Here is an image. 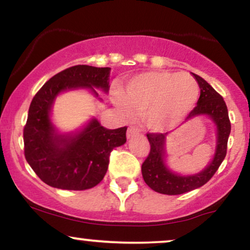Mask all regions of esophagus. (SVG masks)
Returning <instances> with one entry per match:
<instances>
[{
	"label": "esophagus",
	"mask_w": 250,
	"mask_h": 250,
	"mask_svg": "<svg viewBox=\"0 0 250 250\" xmlns=\"http://www.w3.org/2000/svg\"><path fill=\"white\" fill-rule=\"evenodd\" d=\"M138 133H139V130H138L136 126H130V127L127 128V132H126V134H127V138L133 137L134 134H138Z\"/></svg>",
	"instance_id": "34e87169"
}]
</instances>
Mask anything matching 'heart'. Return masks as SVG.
I'll return each instance as SVG.
<instances>
[{"label":"heart","mask_w":250,"mask_h":250,"mask_svg":"<svg viewBox=\"0 0 250 250\" xmlns=\"http://www.w3.org/2000/svg\"><path fill=\"white\" fill-rule=\"evenodd\" d=\"M200 93L198 82L188 72L148 71L134 76L125 85L123 98L114 95L125 116L143 114L145 125L163 131L184 118L194 107Z\"/></svg>","instance_id":"1"}]
</instances>
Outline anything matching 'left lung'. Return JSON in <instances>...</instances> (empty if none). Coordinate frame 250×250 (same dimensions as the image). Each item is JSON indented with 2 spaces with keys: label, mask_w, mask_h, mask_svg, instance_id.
<instances>
[{
  "label": "left lung",
  "mask_w": 250,
  "mask_h": 250,
  "mask_svg": "<svg viewBox=\"0 0 250 250\" xmlns=\"http://www.w3.org/2000/svg\"><path fill=\"white\" fill-rule=\"evenodd\" d=\"M199 86L200 97L196 106L190 111L187 119L206 114L216 126V148L212 163L204 171L193 175H179L167 168L165 164V140L167 133H147L151 145L149 153L142 165V173L149 188L161 194L178 195L204 186L215 174L227 154L228 137L230 134V120L227 105L221 96L201 78L193 73Z\"/></svg>",
  "instance_id": "8db88e82"
}]
</instances>
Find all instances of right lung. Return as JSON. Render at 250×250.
Here are the masks:
<instances>
[{"label":"right lung","mask_w":250,"mask_h":250,"mask_svg":"<svg viewBox=\"0 0 250 250\" xmlns=\"http://www.w3.org/2000/svg\"><path fill=\"white\" fill-rule=\"evenodd\" d=\"M110 67L75 65L58 72L38 90L29 107L23 130L24 155L37 177L51 187L69 190L89 189L107 171L114 147L126 143L127 127L108 130L92 119L75 136L56 132L50 110L62 91L93 87L108 91Z\"/></svg>","instance_id":"obj_1"}]
</instances>
